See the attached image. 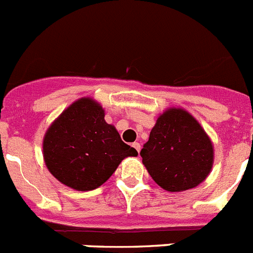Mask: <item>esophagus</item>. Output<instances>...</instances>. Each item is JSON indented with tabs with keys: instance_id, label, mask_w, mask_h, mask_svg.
Segmentation results:
<instances>
[{
	"instance_id": "34e87169",
	"label": "esophagus",
	"mask_w": 253,
	"mask_h": 253,
	"mask_svg": "<svg viewBox=\"0 0 253 253\" xmlns=\"http://www.w3.org/2000/svg\"><path fill=\"white\" fill-rule=\"evenodd\" d=\"M132 147H133L134 150H136L138 153H140V150H141V145H140V143H138V142H133V143H132Z\"/></svg>"
}]
</instances>
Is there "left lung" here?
<instances>
[{"instance_id": "1", "label": "left lung", "mask_w": 253, "mask_h": 253, "mask_svg": "<svg viewBox=\"0 0 253 253\" xmlns=\"http://www.w3.org/2000/svg\"><path fill=\"white\" fill-rule=\"evenodd\" d=\"M152 180L169 192L204 182L213 166V143L188 111L169 107L157 117L140 152Z\"/></svg>"}]
</instances>
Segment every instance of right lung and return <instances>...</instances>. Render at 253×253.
<instances>
[{
  "label": "right lung",
  "instance_id": "obj_1",
  "mask_svg": "<svg viewBox=\"0 0 253 253\" xmlns=\"http://www.w3.org/2000/svg\"><path fill=\"white\" fill-rule=\"evenodd\" d=\"M42 148L52 176L76 191L100 187L122 160L138 155L105 121V110L91 97L79 98L62 111L47 128Z\"/></svg>",
  "mask_w": 253,
  "mask_h": 253
}]
</instances>
